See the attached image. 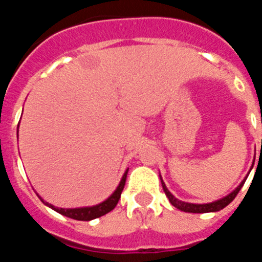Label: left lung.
<instances>
[{"label": "left lung", "instance_id": "1", "mask_svg": "<svg viewBox=\"0 0 262 262\" xmlns=\"http://www.w3.org/2000/svg\"><path fill=\"white\" fill-rule=\"evenodd\" d=\"M253 164H252L251 169H249V172H251L252 168H253ZM247 177H248V174H247ZM247 177H245L244 180H243V181L240 182L239 186L236 187L235 190L231 191L230 194H227L226 196H223V198H221V200H216V201H214V202H209V203H189V202H184V201H180V200H178V198H176V196L173 195V194L168 190V187H166V185L164 184L161 176H160V180H161V186H163V189H164V193H165V195L168 196L169 202L172 203V205L174 206L176 209L181 210V211H185V212L203 214V212L219 211V210L224 209L226 206L230 205V203L232 202L233 200H235V196L237 195V193H239V191H240V189H242V187H243V185H244V182H245V180H247Z\"/></svg>", "mask_w": 262, "mask_h": 262}]
</instances>
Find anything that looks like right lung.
<instances>
[{
	"mask_svg": "<svg viewBox=\"0 0 262 262\" xmlns=\"http://www.w3.org/2000/svg\"><path fill=\"white\" fill-rule=\"evenodd\" d=\"M18 127H19V124H18ZM127 172H128V169H126L124 174L122 176V180H120L119 185L117 186V189L114 190V193L111 194L107 200H105L103 202L98 203V205L86 206V207H76V209H59V207H55V206L51 205V203L43 201V198H41L38 193H36V195L40 198V201L45 203L46 206L51 207V209L55 210V211L59 212V214L64 215V216L72 217V219H76V221H85V222L93 221V219H96V217L102 216V215L110 212L111 210L114 209L115 206H117L118 201H119V198H120V194H122V190H123L124 184H126Z\"/></svg>",
	"mask_w": 262,
	"mask_h": 262,
	"instance_id": "1",
	"label": "right lung"
}]
</instances>
